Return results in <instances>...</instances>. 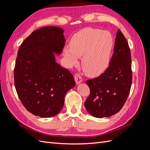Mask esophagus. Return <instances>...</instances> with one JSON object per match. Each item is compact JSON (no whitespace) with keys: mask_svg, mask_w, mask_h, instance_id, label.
Segmentation results:
<instances>
[{"mask_svg":"<svg viewBox=\"0 0 150 150\" xmlns=\"http://www.w3.org/2000/svg\"><path fill=\"white\" fill-rule=\"evenodd\" d=\"M74 79L76 81V84H79L80 83H81L83 82V78L82 77H81L79 74H76L74 76Z\"/></svg>","mask_w":150,"mask_h":150,"instance_id":"esophagus-1","label":"esophagus"}]
</instances>
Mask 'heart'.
I'll return each mask as SVG.
<instances>
[{
  "instance_id": "b5f03b06",
  "label": "heart",
  "mask_w": 150,
  "mask_h": 150,
  "mask_svg": "<svg viewBox=\"0 0 150 150\" xmlns=\"http://www.w3.org/2000/svg\"><path fill=\"white\" fill-rule=\"evenodd\" d=\"M69 48L63 50L68 67L78 63L81 57V67L84 73L91 77L97 76L105 71L110 61L113 40L107 31L85 28L72 35Z\"/></svg>"
}]
</instances>
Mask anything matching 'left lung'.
Returning a JSON list of instances; mask_svg holds the SVG:
<instances>
[{
	"label": "left lung",
	"instance_id": "obj_1",
	"mask_svg": "<svg viewBox=\"0 0 150 150\" xmlns=\"http://www.w3.org/2000/svg\"><path fill=\"white\" fill-rule=\"evenodd\" d=\"M131 83L130 50L124 35L118 29L109 67L98 78L86 81L90 89V95L84 103L86 110L98 118L116 114L128 97Z\"/></svg>",
	"mask_w": 150,
	"mask_h": 150
}]
</instances>
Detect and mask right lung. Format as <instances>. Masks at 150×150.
Wrapping results in <instances>:
<instances>
[{
	"mask_svg": "<svg viewBox=\"0 0 150 150\" xmlns=\"http://www.w3.org/2000/svg\"><path fill=\"white\" fill-rule=\"evenodd\" d=\"M64 30L49 26L32 33L21 45L14 68V84L21 103L40 117L57 115L64 106L74 77L56 62L65 45Z\"/></svg>",
	"mask_w": 150,
	"mask_h": 150,
	"instance_id": "obj_1",
	"label": "right lung"
}]
</instances>
